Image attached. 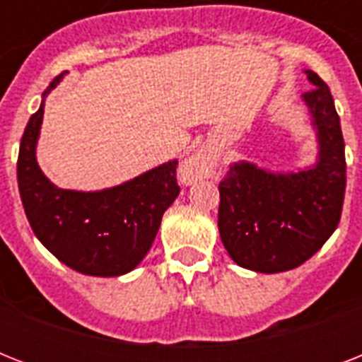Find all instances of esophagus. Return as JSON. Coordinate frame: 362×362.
Listing matches in <instances>:
<instances>
[{"label": "esophagus", "mask_w": 362, "mask_h": 362, "mask_svg": "<svg viewBox=\"0 0 362 362\" xmlns=\"http://www.w3.org/2000/svg\"><path fill=\"white\" fill-rule=\"evenodd\" d=\"M214 167V156L209 150H199L180 165V180L184 184H193L209 175Z\"/></svg>", "instance_id": "obj_1"}]
</instances>
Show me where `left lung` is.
<instances>
[{
  "label": "left lung",
  "instance_id": "1",
  "mask_svg": "<svg viewBox=\"0 0 362 362\" xmlns=\"http://www.w3.org/2000/svg\"><path fill=\"white\" fill-rule=\"evenodd\" d=\"M303 95L317 129L320 159L312 169L276 175L235 163L220 182L218 227L227 253L255 272H284L308 261L342 216L346 153L331 90L314 71Z\"/></svg>",
  "mask_w": 362,
  "mask_h": 362
}]
</instances>
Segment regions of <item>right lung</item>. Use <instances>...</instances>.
<instances>
[{"label":"right lung","mask_w":362,"mask_h":362,"mask_svg":"<svg viewBox=\"0 0 362 362\" xmlns=\"http://www.w3.org/2000/svg\"><path fill=\"white\" fill-rule=\"evenodd\" d=\"M62 76H56L42 95L56 88ZM42 107L25 125L16 163L20 197L31 229L48 252L82 274L129 272L148 253L163 212L180 193L178 161L103 192L59 189L42 175L35 159Z\"/></svg>","instance_id":"add662e5"}]
</instances>
